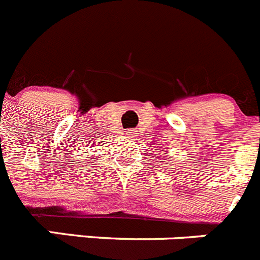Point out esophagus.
Returning a JSON list of instances; mask_svg holds the SVG:
<instances>
[{
    "instance_id": "obj_1",
    "label": "esophagus",
    "mask_w": 260,
    "mask_h": 260,
    "mask_svg": "<svg viewBox=\"0 0 260 260\" xmlns=\"http://www.w3.org/2000/svg\"><path fill=\"white\" fill-rule=\"evenodd\" d=\"M136 132H137V131H135V129H127V135L129 136V137H135Z\"/></svg>"
}]
</instances>
